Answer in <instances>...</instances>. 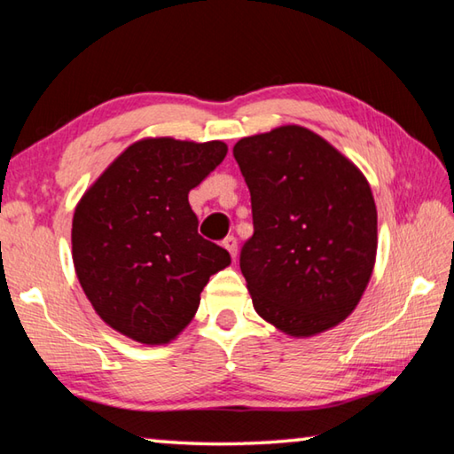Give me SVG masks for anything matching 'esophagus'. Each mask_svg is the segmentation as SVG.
Returning <instances> with one entry per match:
<instances>
[{
  "label": "esophagus",
  "instance_id": "34e87169",
  "mask_svg": "<svg viewBox=\"0 0 454 454\" xmlns=\"http://www.w3.org/2000/svg\"><path fill=\"white\" fill-rule=\"evenodd\" d=\"M222 246H224V248L230 252V256L236 258L238 242H236V238H234V236H226V238H224V242H222Z\"/></svg>",
  "mask_w": 454,
  "mask_h": 454
}]
</instances>
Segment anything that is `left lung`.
<instances>
[{
	"instance_id": "8db88e82",
	"label": "left lung",
	"mask_w": 454,
	"mask_h": 454,
	"mask_svg": "<svg viewBox=\"0 0 454 454\" xmlns=\"http://www.w3.org/2000/svg\"><path fill=\"white\" fill-rule=\"evenodd\" d=\"M232 152L252 200L254 234L240 270L258 317L292 338L338 326L374 270L371 184L333 144L298 124L242 137Z\"/></svg>"
}]
</instances>
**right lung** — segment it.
I'll return each mask as SVG.
<instances>
[{"mask_svg":"<svg viewBox=\"0 0 454 454\" xmlns=\"http://www.w3.org/2000/svg\"><path fill=\"white\" fill-rule=\"evenodd\" d=\"M228 152L220 140L142 137L83 192L72 220L75 276L107 326L160 347L182 334L230 254L198 234L188 194Z\"/></svg>","mask_w":454,"mask_h":454,"instance_id":"right-lung-1","label":"right lung"}]
</instances>
